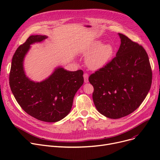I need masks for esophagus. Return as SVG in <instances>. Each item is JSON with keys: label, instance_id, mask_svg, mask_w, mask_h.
Returning a JSON list of instances; mask_svg holds the SVG:
<instances>
[{"label": "esophagus", "instance_id": "1", "mask_svg": "<svg viewBox=\"0 0 160 160\" xmlns=\"http://www.w3.org/2000/svg\"><path fill=\"white\" fill-rule=\"evenodd\" d=\"M83 79H84V82L88 83L89 82V75L87 73H84L83 74Z\"/></svg>", "mask_w": 160, "mask_h": 160}]
</instances>
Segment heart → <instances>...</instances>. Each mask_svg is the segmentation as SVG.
Returning a JSON list of instances; mask_svg holds the SVG:
<instances>
[{
  "instance_id": "b5f03b06",
  "label": "heart",
  "mask_w": 160,
  "mask_h": 160,
  "mask_svg": "<svg viewBox=\"0 0 160 160\" xmlns=\"http://www.w3.org/2000/svg\"><path fill=\"white\" fill-rule=\"evenodd\" d=\"M115 48L113 44L106 43L97 40L83 50V55L86 57V63L91 70L97 71L108 65L114 56Z\"/></svg>"
}]
</instances>
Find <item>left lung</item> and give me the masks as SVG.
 Here are the masks:
<instances>
[{"label": "left lung", "mask_w": 160, "mask_h": 160, "mask_svg": "<svg viewBox=\"0 0 160 160\" xmlns=\"http://www.w3.org/2000/svg\"><path fill=\"white\" fill-rule=\"evenodd\" d=\"M118 34L121 45L116 56L89 78L94 88L93 100L97 110L113 119L138 108L148 93L152 78L143 47L122 33Z\"/></svg>", "instance_id": "left-lung-1"}]
</instances>
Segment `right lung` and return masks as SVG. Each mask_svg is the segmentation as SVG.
Listing matches in <instances>:
<instances>
[{
  "label": "right lung",
  "mask_w": 160,
  "mask_h": 160,
  "mask_svg": "<svg viewBox=\"0 0 160 160\" xmlns=\"http://www.w3.org/2000/svg\"><path fill=\"white\" fill-rule=\"evenodd\" d=\"M47 38L45 35L31 36L16 50L12 62L10 86L25 112L39 121L55 122L71 112L74 97L83 83V72L82 70L69 71L58 66L41 82L28 78L24 69V58L32 45L41 43Z\"/></svg>",
  "instance_id": "add662e5"
}]
</instances>
